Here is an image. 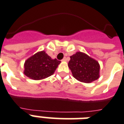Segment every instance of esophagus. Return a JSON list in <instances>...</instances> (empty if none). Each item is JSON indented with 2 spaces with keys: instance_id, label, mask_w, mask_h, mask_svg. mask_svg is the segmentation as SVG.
Segmentation results:
<instances>
[{
  "instance_id": "1",
  "label": "esophagus",
  "mask_w": 124,
  "mask_h": 124,
  "mask_svg": "<svg viewBox=\"0 0 124 124\" xmlns=\"http://www.w3.org/2000/svg\"><path fill=\"white\" fill-rule=\"evenodd\" d=\"M62 61H67V58H66V57H64V58L63 59V60H62Z\"/></svg>"
}]
</instances>
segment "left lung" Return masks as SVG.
Listing matches in <instances>:
<instances>
[{
	"instance_id": "obj_1",
	"label": "left lung",
	"mask_w": 124,
	"mask_h": 124,
	"mask_svg": "<svg viewBox=\"0 0 124 124\" xmlns=\"http://www.w3.org/2000/svg\"><path fill=\"white\" fill-rule=\"evenodd\" d=\"M68 66L74 78L84 83H91L99 78L100 65L98 61L81 52L70 57Z\"/></svg>"
}]
</instances>
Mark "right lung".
Returning a JSON list of instances; mask_svg holds the SVG:
<instances>
[{"label": "right lung", "instance_id": "1", "mask_svg": "<svg viewBox=\"0 0 124 124\" xmlns=\"http://www.w3.org/2000/svg\"><path fill=\"white\" fill-rule=\"evenodd\" d=\"M60 63L56 59H52L46 52L41 51L26 60L23 73L34 80H42L54 74Z\"/></svg>", "mask_w": 124, "mask_h": 124}]
</instances>
